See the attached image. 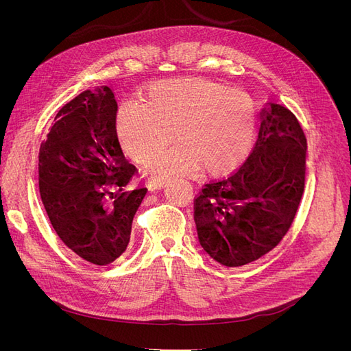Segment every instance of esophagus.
<instances>
[{
  "label": "esophagus",
  "mask_w": 351,
  "mask_h": 351,
  "mask_svg": "<svg viewBox=\"0 0 351 351\" xmlns=\"http://www.w3.org/2000/svg\"><path fill=\"white\" fill-rule=\"evenodd\" d=\"M165 183H167V178H164V177H156V178H152V180H151L149 184H147V187H149L151 190L161 189V187L165 186Z\"/></svg>",
  "instance_id": "esophagus-1"
}]
</instances>
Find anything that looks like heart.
<instances>
[{
	"mask_svg": "<svg viewBox=\"0 0 351 351\" xmlns=\"http://www.w3.org/2000/svg\"><path fill=\"white\" fill-rule=\"evenodd\" d=\"M123 149L136 164L149 165L174 141L173 152L159 158L155 173L218 176L247 156L254 134L250 98L227 84L204 79L152 84L141 104H129L117 117ZM173 137H171V133Z\"/></svg>",
	"mask_w": 351,
	"mask_h": 351,
	"instance_id": "obj_1",
	"label": "heart"
}]
</instances>
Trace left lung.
<instances>
[{"label":"left lung","instance_id":"left-lung-1","mask_svg":"<svg viewBox=\"0 0 351 351\" xmlns=\"http://www.w3.org/2000/svg\"><path fill=\"white\" fill-rule=\"evenodd\" d=\"M307 142L295 115L262 110L258 139L236 171L195 197L202 247L221 265L241 267L271 252L290 230L304 192Z\"/></svg>","mask_w":351,"mask_h":351}]
</instances>
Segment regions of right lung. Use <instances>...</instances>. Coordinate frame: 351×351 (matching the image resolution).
Listing matches in <instances>:
<instances>
[{
  "label": "right lung",
  "mask_w": 351,
  "mask_h": 351,
  "mask_svg": "<svg viewBox=\"0 0 351 351\" xmlns=\"http://www.w3.org/2000/svg\"><path fill=\"white\" fill-rule=\"evenodd\" d=\"M119 105L110 88L84 90L62 107L39 147V193L58 237L80 258L108 265L130 241L147 192L130 189L137 169L117 136Z\"/></svg>",
  "instance_id": "1"
}]
</instances>
